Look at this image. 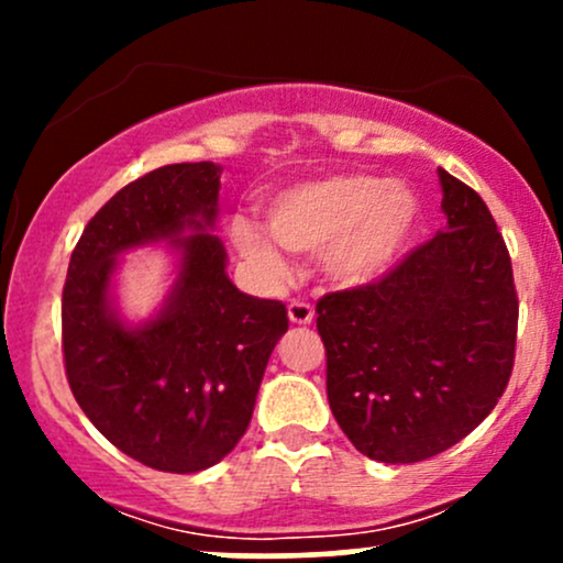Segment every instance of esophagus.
Returning <instances> with one entry per match:
<instances>
[{
	"instance_id": "34e87169",
	"label": "esophagus",
	"mask_w": 563,
	"mask_h": 563,
	"mask_svg": "<svg viewBox=\"0 0 563 563\" xmlns=\"http://www.w3.org/2000/svg\"><path fill=\"white\" fill-rule=\"evenodd\" d=\"M288 320L294 325H309L314 320V307L303 299H294L288 303Z\"/></svg>"
}]
</instances>
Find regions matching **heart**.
<instances>
[{"instance_id": "b5f03b06", "label": "heart", "mask_w": 563, "mask_h": 563, "mask_svg": "<svg viewBox=\"0 0 563 563\" xmlns=\"http://www.w3.org/2000/svg\"><path fill=\"white\" fill-rule=\"evenodd\" d=\"M418 211V196L399 179L331 174L277 192L264 224L286 251L320 254L325 273L341 286H367L405 254ZM272 242L245 219L232 224V243L245 260L269 280H283L288 267Z\"/></svg>"}]
</instances>
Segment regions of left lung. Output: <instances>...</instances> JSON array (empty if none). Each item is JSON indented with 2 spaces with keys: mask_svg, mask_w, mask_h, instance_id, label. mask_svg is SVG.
Here are the masks:
<instances>
[{
  "mask_svg": "<svg viewBox=\"0 0 563 563\" xmlns=\"http://www.w3.org/2000/svg\"><path fill=\"white\" fill-rule=\"evenodd\" d=\"M442 232L380 280L318 301L328 402L363 455L418 463L461 442L506 391L516 354L510 256L487 203L439 169Z\"/></svg>",
  "mask_w": 563,
  "mask_h": 563,
  "instance_id": "1",
  "label": "left lung"
}]
</instances>
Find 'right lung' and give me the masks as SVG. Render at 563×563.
Segmentation results:
<instances>
[{
    "label": "right lung",
    "instance_id": "add662e5",
    "mask_svg": "<svg viewBox=\"0 0 563 563\" xmlns=\"http://www.w3.org/2000/svg\"><path fill=\"white\" fill-rule=\"evenodd\" d=\"M219 166L172 164L134 179L89 219L63 288V357L84 416L142 466L196 474L251 423L264 367L288 331L286 303L232 286L211 230ZM169 240L178 280L156 319L129 327L110 280L129 247Z\"/></svg>",
    "mask_w": 563,
    "mask_h": 563
}]
</instances>
